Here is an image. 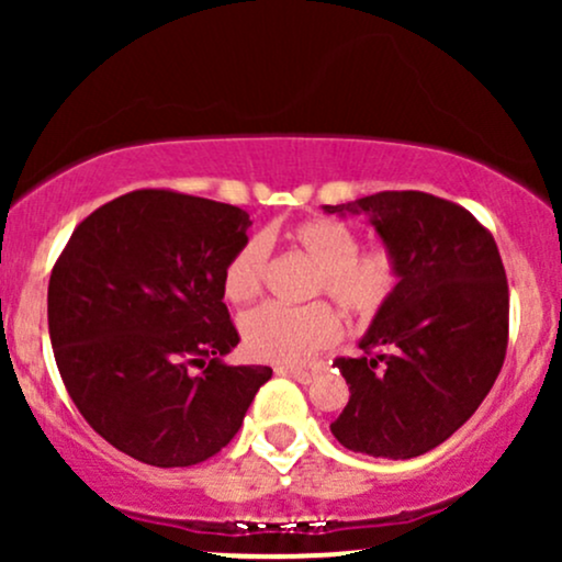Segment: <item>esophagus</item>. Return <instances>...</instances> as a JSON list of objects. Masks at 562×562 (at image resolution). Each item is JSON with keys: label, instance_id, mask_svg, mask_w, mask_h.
I'll use <instances>...</instances> for the list:
<instances>
[{"label": "esophagus", "instance_id": "1", "mask_svg": "<svg viewBox=\"0 0 562 562\" xmlns=\"http://www.w3.org/2000/svg\"><path fill=\"white\" fill-rule=\"evenodd\" d=\"M277 372L299 380V383H312L314 380V370H303V367H277Z\"/></svg>", "mask_w": 562, "mask_h": 562}]
</instances>
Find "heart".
<instances>
[{
    "label": "heart",
    "mask_w": 562,
    "mask_h": 562,
    "mask_svg": "<svg viewBox=\"0 0 562 562\" xmlns=\"http://www.w3.org/2000/svg\"><path fill=\"white\" fill-rule=\"evenodd\" d=\"M288 240L317 267L314 293H327L351 317H375L398 285V267L389 250L359 254V237L335 218L303 222L288 232ZM267 263V237H248L224 267V295L232 303L254 299L263 285ZM338 333L340 322L325 303H312V306L261 303L240 319L245 351L263 362L299 364L317 348L333 344Z\"/></svg>",
    "instance_id": "1"
}]
</instances>
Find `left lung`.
<instances>
[{
	"instance_id": "left-lung-1",
	"label": "left lung",
	"mask_w": 562,
	"mask_h": 562,
	"mask_svg": "<svg viewBox=\"0 0 562 562\" xmlns=\"http://www.w3.org/2000/svg\"><path fill=\"white\" fill-rule=\"evenodd\" d=\"M322 209L364 216L398 267L391 301L359 340L364 357L335 362L351 396L330 430L359 454L420 457L470 420L505 362L499 250L470 211L428 192H375Z\"/></svg>"
}]
</instances>
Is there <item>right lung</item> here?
<instances>
[{
    "mask_svg": "<svg viewBox=\"0 0 562 562\" xmlns=\"http://www.w3.org/2000/svg\"><path fill=\"white\" fill-rule=\"evenodd\" d=\"M248 227L237 205L137 190L83 218L55 263L47 317L63 383L83 420L145 465L214 457L272 378L224 362L240 338L222 277Z\"/></svg>",
    "mask_w": 562,
    "mask_h": 562,
    "instance_id": "obj_1",
    "label": "right lung"
}]
</instances>
